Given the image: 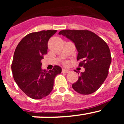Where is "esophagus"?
<instances>
[{"instance_id": "esophagus-1", "label": "esophagus", "mask_w": 124, "mask_h": 124, "mask_svg": "<svg viewBox=\"0 0 124 124\" xmlns=\"http://www.w3.org/2000/svg\"><path fill=\"white\" fill-rule=\"evenodd\" d=\"M69 72H70V71L68 70H66V69H63V70H62V73H69Z\"/></svg>"}]
</instances>
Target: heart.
Segmentation results:
<instances>
[{
	"label": "heart",
	"instance_id": "obj_1",
	"mask_svg": "<svg viewBox=\"0 0 124 124\" xmlns=\"http://www.w3.org/2000/svg\"><path fill=\"white\" fill-rule=\"evenodd\" d=\"M65 64H66V63H65Z\"/></svg>",
	"mask_w": 124,
	"mask_h": 124
}]
</instances>
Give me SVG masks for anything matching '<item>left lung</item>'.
I'll return each mask as SVG.
<instances>
[{"instance_id":"1","label":"left lung","mask_w":124,"mask_h":124,"mask_svg":"<svg viewBox=\"0 0 124 124\" xmlns=\"http://www.w3.org/2000/svg\"><path fill=\"white\" fill-rule=\"evenodd\" d=\"M59 35L64 36L75 44L78 51L77 60L80 61L79 66L85 68L77 81L72 84L73 89L81 94L94 93L109 73L111 55L107 44L96 34L87 30H63Z\"/></svg>"}]
</instances>
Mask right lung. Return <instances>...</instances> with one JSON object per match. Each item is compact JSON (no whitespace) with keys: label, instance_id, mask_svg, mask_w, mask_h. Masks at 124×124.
I'll return each instance as SVG.
<instances>
[{"label":"right lung","instance_id":"obj_1","mask_svg":"<svg viewBox=\"0 0 124 124\" xmlns=\"http://www.w3.org/2000/svg\"><path fill=\"white\" fill-rule=\"evenodd\" d=\"M56 30H42L28 34L22 39L14 52L12 70L15 83L28 97L40 99L50 94L54 78L61 73V67L41 70V61L47 54L48 40Z\"/></svg>","mask_w":124,"mask_h":124}]
</instances>
